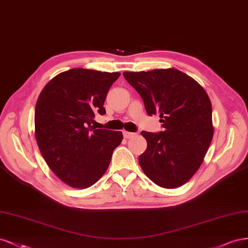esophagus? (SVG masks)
Returning a JSON list of instances; mask_svg holds the SVG:
<instances>
[{
  "instance_id": "esophagus-1",
  "label": "esophagus",
  "mask_w": 248,
  "mask_h": 248,
  "mask_svg": "<svg viewBox=\"0 0 248 248\" xmlns=\"http://www.w3.org/2000/svg\"><path fill=\"white\" fill-rule=\"evenodd\" d=\"M123 134H124V137L125 139H130V138H133L136 136V133H131V132H127V131H124Z\"/></svg>"
}]
</instances>
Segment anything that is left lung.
Segmentation results:
<instances>
[{
  "label": "left lung",
  "instance_id": "1",
  "mask_svg": "<svg viewBox=\"0 0 248 248\" xmlns=\"http://www.w3.org/2000/svg\"><path fill=\"white\" fill-rule=\"evenodd\" d=\"M144 102L148 115H159L161 133L141 132L147 141L139 164L156 186L176 188L202 165L213 138L212 107L194 78L174 69L124 72Z\"/></svg>",
  "mask_w": 248,
  "mask_h": 248
}]
</instances>
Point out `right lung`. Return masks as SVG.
<instances>
[{"label":"right lung","mask_w":248,"mask_h":248,"mask_svg":"<svg viewBox=\"0 0 248 248\" xmlns=\"http://www.w3.org/2000/svg\"><path fill=\"white\" fill-rule=\"evenodd\" d=\"M121 73L82 68L62 72L36 103L35 137L46 164L66 185L87 188L107 171L123 133L94 129L110 86Z\"/></svg>","instance_id":"obj_1"}]
</instances>
